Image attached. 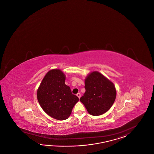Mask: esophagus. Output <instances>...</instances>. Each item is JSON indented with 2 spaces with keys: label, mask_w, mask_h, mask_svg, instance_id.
I'll return each instance as SVG.
<instances>
[{
  "label": "esophagus",
  "mask_w": 154,
  "mask_h": 154,
  "mask_svg": "<svg viewBox=\"0 0 154 154\" xmlns=\"http://www.w3.org/2000/svg\"><path fill=\"white\" fill-rule=\"evenodd\" d=\"M77 96L79 98H80V97H81V94H79V93L77 94Z\"/></svg>",
  "instance_id": "1"
}]
</instances>
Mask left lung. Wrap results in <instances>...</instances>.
<instances>
[{
	"label": "left lung",
	"mask_w": 154,
	"mask_h": 154,
	"mask_svg": "<svg viewBox=\"0 0 154 154\" xmlns=\"http://www.w3.org/2000/svg\"><path fill=\"white\" fill-rule=\"evenodd\" d=\"M86 92L80 101L85 105L88 112L99 116L108 111L116 97L114 84L98 71L90 73L85 81Z\"/></svg>",
	"instance_id": "obj_1"
}]
</instances>
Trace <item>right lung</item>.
<instances>
[{
    "mask_svg": "<svg viewBox=\"0 0 154 154\" xmlns=\"http://www.w3.org/2000/svg\"><path fill=\"white\" fill-rule=\"evenodd\" d=\"M66 75L59 69L48 72L37 92L38 102L49 116L58 120L67 119L79 98L65 84Z\"/></svg>",
    "mask_w": 154,
    "mask_h": 154,
    "instance_id": "add662e5",
    "label": "right lung"
}]
</instances>
